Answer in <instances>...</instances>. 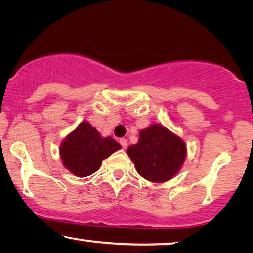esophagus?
<instances>
[{
    "instance_id": "34e87169",
    "label": "esophagus",
    "mask_w": 253,
    "mask_h": 253,
    "mask_svg": "<svg viewBox=\"0 0 253 253\" xmlns=\"http://www.w3.org/2000/svg\"><path fill=\"white\" fill-rule=\"evenodd\" d=\"M119 143H120V145H122L124 149L127 148V139H125V138H120V139H119Z\"/></svg>"
}]
</instances>
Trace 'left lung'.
Masks as SVG:
<instances>
[{
	"mask_svg": "<svg viewBox=\"0 0 253 253\" xmlns=\"http://www.w3.org/2000/svg\"><path fill=\"white\" fill-rule=\"evenodd\" d=\"M127 154L143 178L163 183L171 179L182 168L186 145L167 128L154 124L139 131L138 143L130 145Z\"/></svg>",
	"mask_w": 253,
	"mask_h": 253,
	"instance_id": "obj_1",
	"label": "left lung"
}]
</instances>
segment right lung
I'll return each mask as SVG.
<instances>
[{
    "mask_svg": "<svg viewBox=\"0 0 253 253\" xmlns=\"http://www.w3.org/2000/svg\"><path fill=\"white\" fill-rule=\"evenodd\" d=\"M122 146L114 138H103L87 122H83L60 145L63 166L77 177H87L99 170L102 160Z\"/></svg>",
    "mask_w": 253,
    "mask_h": 253,
    "instance_id": "obj_1",
    "label": "right lung"
}]
</instances>
